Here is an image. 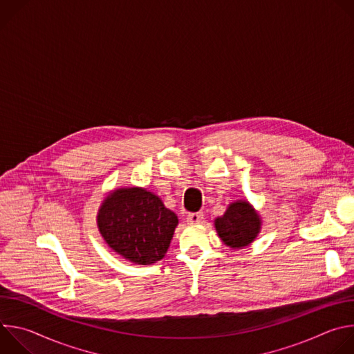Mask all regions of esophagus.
Segmentation results:
<instances>
[{
    "label": "esophagus",
    "mask_w": 354,
    "mask_h": 354,
    "mask_svg": "<svg viewBox=\"0 0 354 354\" xmlns=\"http://www.w3.org/2000/svg\"><path fill=\"white\" fill-rule=\"evenodd\" d=\"M201 220H203V213H189L186 217L189 224H198Z\"/></svg>",
    "instance_id": "34e87169"
}]
</instances>
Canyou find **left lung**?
<instances>
[{
	"instance_id": "left-lung-1",
	"label": "left lung",
	"mask_w": 354,
	"mask_h": 354,
	"mask_svg": "<svg viewBox=\"0 0 354 354\" xmlns=\"http://www.w3.org/2000/svg\"><path fill=\"white\" fill-rule=\"evenodd\" d=\"M261 220L246 201L232 203L223 217L216 220V230L225 245L234 249L248 246L259 232Z\"/></svg>"
}]
</instances>
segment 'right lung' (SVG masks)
<instances>
[{
    "mask_svg": "<svg viewBox=\"0 0 354 354\" xmlns=\"http://www.w3.org/2000/svg\"><path fill=\"white\" fill-rule=\"evenodd\" d=\"M178 217L158 196L140 187L111 193L99 209L97 227L108 245L137 265L161 261L169 248Z\"/></svg>",
    "mask_w": 354,
    "mask_h": 354,
    "instance_id": "right-lung-1",
    "label": "right lung"
}]
</instances>
